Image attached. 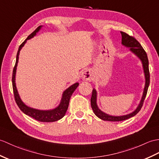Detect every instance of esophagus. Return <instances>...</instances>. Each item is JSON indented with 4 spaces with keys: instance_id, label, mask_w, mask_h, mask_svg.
I'll return each instance as SVG.
<instances>
[{
    "instance_id": "1",
    "label": "esophagus",
    "mask_w": 159,
    "mask_h": 159,
    "mask_svg": "<svg viewBox=\"0 0 159 159\" xmlns=\"http://www.w3.org/2000/svg\"><path fill=\"white\" fill-rule=\"evenodd\" d=\"M81 77L84 80H91L92 78H93V75H92L90 70H86L81 74Z\"/></svg>"
}]
</instances>
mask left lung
I'll return each instance as SVG.
<instances>
[{
	"instance_id": "8db88e82",
	"label": "left lung",
	"mask_w": 159,
	"mask_h": 159,
	"mask_svg": "<svg viewBox=\"0 0 159 159\" xmlns=\"http://www.w3.org/2000/svg\"><path fill=\"white\" fill-rule=\"evenodd\" d=\"M120 34L122 36V45L127 47H130L129 49L131 51H132L135 55H137V56L140 59V60L142 61V65H143V72H144V75H145V87L144 89H143V93L141 101H140L139 104L138 105V108H136L135 111L133 112L127 114V115H123V116H110L109 114H107L104 112L101 111L99 109L98 107L96 100H97V92L95 91V89H93L92 91V95L91 98V108L93 109V111L94 114L96 115L98 118L104 120H108V121H121L129 119V118L134 116L135 114H137L141 110L143 104V101L146 98L148 89L149 84H150V72H149V68H148V59L147 54L146 53L145 50L143 49L142 45H140V43L136 40L134 37H133L131 36H129L127 34V33L124 32H120Z\"/></svg>"
}]
</instances>
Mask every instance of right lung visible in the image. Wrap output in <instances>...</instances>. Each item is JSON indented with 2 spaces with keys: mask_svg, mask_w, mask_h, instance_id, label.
<instances>
[{
  "mask_svg": "<svg viewBox=\"0 0 159 159\" xmlns=\"http://www.w3.org/2000/svg\"><path fill=\"white\" fill-rule=\"evenodd\" d=\"M41 27H42L41 25H40V26H39L37 28H36L35 30L32 33V34H30L28 36V38L21 44L20 47H19V49H18L17 53V56H16V64H15V66L13 68V70L12 84H13V89L15 100H16V104H17L18 107H19L21 111L23 112L24 114H26V115H28L32 117L33 119H34L36 120L49 123V122L57 121L58 120L61 119L62 117L64 116L65 114H66V111H67L68 108L70 99L71 95L74 93V91H75L77 87L79 86V83H76L75 84H72V86L68 87L67 89L64 91L60 105H59L57 108H55V109H53V110H36L34 108H30V107L27 106L26 105H25L24 104V102L21 100L20 95H19V94H18L16 85V73L18 59H19L20 51L21 49V48L23 47L24 45H25V43H26L27 40L31 39L33 37V36H35L36 33H37L40 30V29L41 28Z\"/></svg>",
  "mask_w": 159,
  "mask_h": 159,
  "instance_id": "obj_1",
  "label": "right lung"
}]
</instances>
